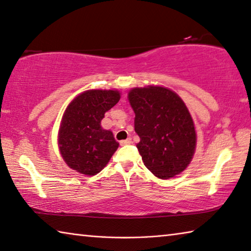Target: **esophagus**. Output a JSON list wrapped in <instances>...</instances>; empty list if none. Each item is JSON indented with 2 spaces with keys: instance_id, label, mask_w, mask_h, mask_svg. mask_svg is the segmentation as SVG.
Listing matches in <instances>:
<instances>
[{
  "instance_id": "esophagus-1",
  "label": "esophagus",
  "mask_w": 251,
  "mask_h": 251,
  "mask_svg": "<svg viewBox=\"0 0 251 251\" xmlns=\"http://www.w3.org/2000/svg\"><path fill=\"white\" fill-rule=\"evenodd\" d=\"M130 143H132V141H131V139L128 138L126 140H122L120 141V145L121 146H126V145H130Z\"/></svg>"
}]
</instances>
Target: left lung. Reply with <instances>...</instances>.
Wrapping results in <instances>:
<instances>
[{
  "label": "left lung",
  "instance_id": "left-lung-1",
  "mask_svg": "<svg viewBox=\"0 0 251 251\" xmlns=\"http://www.w3.org/2000/svg\"><path fill=\"white\" fill-rule=\"evenodd\" d=\"M134 111L137 145L145 166L160 179L182 172L194 157L197 135L184 102L170 89L150 85L128 94Z\"/></svg>",
  "mask_w": 251,
  "mask_h": 251
}]
</instances>
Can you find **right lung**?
<instances>
[{"label": "right lung", "instance_id": "1", "mask_svg": "<svg viewBox=\"0 0 251 251\" xmlns=\"http://www.w3.org/2000/svg\"><path fill=\"white\" fill-rule=\"evenodd\" d=\"M120 100L117 90H88L68 105L59 130L65 163L82 175L94 176L108 164L119 143L101 126L104 113Z\"/></svg>", "mask_w": 251, "mask_h": 251}]
</instances>
